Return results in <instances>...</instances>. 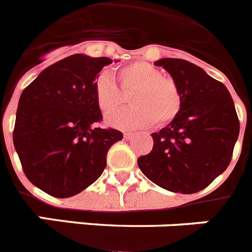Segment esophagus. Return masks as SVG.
<instances>
[{"mask_svg": "<svg viewBox=\"0 0 252 252\" xmlns=\"http://www.w3.org/2000/svg\"><path fill=\"white\" fill-rule=\"evenodd\" d=\"M133 135H134V134H133L131 131H124V138H126V139H130Z\"/></svg>", "mask_w": 252, "mask_h": 252, "instance_id": "1", "label": "esophagus"}]
</instances>
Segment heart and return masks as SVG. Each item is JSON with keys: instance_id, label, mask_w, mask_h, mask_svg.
I'll return each instance as SVG.
<instances>
[{"instance_id": "heart-1", "label": "heart", "mask_w": 252, "mask_h": 252, "mask_svg": "<svg viewBox=\"0 0 252 252\" xmlns=\"http://www.w3.org/2000/svg\"><path fill=\"white\" fill-rule=\"evenodd\" d=\"M121 89L109 74L95 79L94 96L103 114H112L126 103L124 95L133 92L131 108L108 118V124L121 129L167 126L180 114L182 93L178 84L147 61H133L118 70Z\"/></svg>"}]
</instances>
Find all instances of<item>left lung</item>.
Returning <instances> with one entry per match:
<instances>
[{
	"instance_id": "1",
	"label": "left lung",
	"mask_w": 252,
	"mask_h": 252,
	"mask_svg": "<svg viewBox=\"0 0 252 252\" xmlns=\"http://www.w3.org/2000/svg\"><path fill=\"white\" fill-rule=\"evenodd\" d=\"M172 75L182 93L176 119L153 133V148L138 158L143 174L167 191L196 193L228 167L240 122L227 88L182 59L154 63Z\"/></svg>"
}]
</instances>
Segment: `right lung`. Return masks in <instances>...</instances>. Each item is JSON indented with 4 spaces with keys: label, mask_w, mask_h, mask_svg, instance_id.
Masks as SVG:
<instances>
[{
    "label": "right lung",
    "mask_w": 252,
    "mask_h": 252,
    "mask_svg": "<svg viewBox=\"0 0 252 252\" xmlns=\"http://www.w3.org/2000/svg\"><path fill=\"white\" fill-rule=\"evenodd\" d=\"M112 60L75 54L58 61L22 92L13 146L25 176L58 198L75 196L98 180L110 147L123 139L103 119L95 101V78Z\"/></svg>",
    "instance_id": "add662e5"
}]
</instances>
